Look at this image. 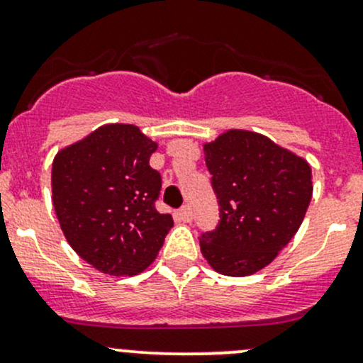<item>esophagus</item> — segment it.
<instances>
[{
    "label": "esophagus",
    "instance_id": "34e87169",
    "mask_svg": "<svg viewBox=\"0 0 363 363\" xmlns=\"http://www.w3.org/2000/svg\"><path fill=\"white\" fill-rule=\"evenodd\" d=\"M177 216H179V219L182 220V223H189V220L193 219V212H191V208L188 207V205H184V207L179 208Z\"/></svg>",
    "mask_w": 363,
    "mask_h": 363
}]
</instances>
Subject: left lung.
Returning a JSON list of instances; mask_svg holds the SVG:
<instances>
[{
    "instance_id": "8db88e82",
    "label": "left lung",
    "mask_w": 363,
    "mask_h": 363,
    "mask_svg": "<svg viewBox=\"0 0 363 363\" xmlns=\"http://www.w3.org/2000/svg\"><path fill=\"white\" fill-rule=\"evenodd\" d=\"M219 223L200 249L216 272L247 277L277 257L299 230L311 201V169L268 137L230 130L205 144Z\"/></svg>"
}]
</instances>
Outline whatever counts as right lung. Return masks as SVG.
Here are the masks:
<instances>
[{"label":"right lung","mask_w":363,"mask_h":363,"mask_svg":"<svg viewBox=\"0 0 363 363\" xmlns=\"http://www.w3.org/2000/svg\"><path fill=\"white\" fill-rule=\"evenodd\" d=\"M155 151L133 125H104L53 160L57 219L76 254L99 272L140 273L174 224L156 211L162 175L150 165Z\"/></svg>","instance_id":"1"}]
</instances>
